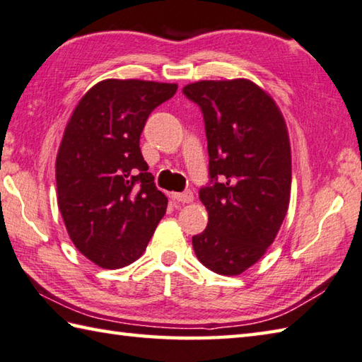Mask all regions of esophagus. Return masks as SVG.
<instances>
[{
  "label": "esophagus",
  "instance_id": "obj_1",
  "mask_svg": "<svg viewBox=\"0 0 362 362\" xmlns=\"http://www.w3.org/2000/svg\"><path fill=\"white\" fill-rule=\"evenodd\" d=\"M172 197H173L176 202H180V203L194 202V194L190 192V190H186V192H180V194L175 192V194H172Z\"/></svg>",
  "mask_w": 362,
  "mask_h": 362
}]
</instances>
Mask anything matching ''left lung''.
Returning a JSON list of instances; mask_svg holds the SVG:
<instances>
[{"mask_svg": "<svg viewBox=\"0 0 362 362\" xmlns=\"http://www.w3.org/2000/svg\"><path fill=\"white\" fill-rule=\"evenodd\" d=\"M182 93L203 112L214 181L200 190L208 225L192 238L195 255L217 274L240 276L266 254L287 216L288 129L274 99L252 80H200Z\"/></svg>", "mask_w": 362, "mask_h": 362, "instance_id": "obj_1", "label": "left lung"}]
</instances>
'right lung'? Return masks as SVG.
I'll return each mask as SVG.
<instances>
[{"instance_id":"add662e5","label":"right lung","mask_w":362,"mask_h":362,"mask_svg":"<svg viewBox=\"0 0 362 362\" xmlns=\"http://www.w3.org/2000/svg\"><path fill=\"white\" fill-rule=\"evenodd\" d=\"M176 83L107 78L78 100L57 154L58 208L88 260L118 269L141 257L167 211V197L140 151V135Z\"/></svg>"}]
</instances>
